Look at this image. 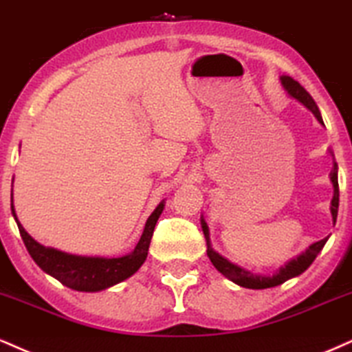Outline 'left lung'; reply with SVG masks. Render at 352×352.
I'll return each instance as SVG.
<instances>
[{"label":"left lung","instance_id":"8db88e82","mask_svg":"<svg viewBox=\"0 0 352 352\" xmlns=\"http://www.w3.org/2000/svg\"><path fill=\"white\" fill-rule=\"evenodd\" d=\"M282 84L293 98H296V100L303 103L307 109L313 111V115L318 118V122L323 123V118H321V113H320V110H318V105L315 103V100H313L311 95H309L307 90H305L303 87L298 84V82L293 80L292 77L283 76ZM329 176H331V181L334 186V197L331 201V214H333V221L336 222L338 208H340V184H338V164L336 163H334V168ZM201 224H202V232H204L206 241H208V257L210 258V262H212V265L216 267L222 275L227 276L229 280H232L234 283L241 285V287H243V288H252V290H263V288L276 287V285H282L287 282V280L293 278V276H298L300 274H303V272L307 270L309 265H311L313 260L316 258V255L320 254L321 249L324 247L326 241H328V239H323V241H318L316 243H313V245H309V249L305 252V254H301L300 257H296L295 260H292V262H288L287 265L280 268L278 274H275L274 276H262V275L250 274V272H247L241 267L234 265V263H230L227 258L221 257L217 252H214L212 247H210L209 229H208V224H206L204 219L201 221Z\"/></svg>","mask_w":352,"mask_h":352}]
</instances>
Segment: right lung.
<instances>
[{
    "instance_id": "obj_1",
    "label": "right lung",
    "mask_w": 352,
    "mask_h": 352,
    "mask_svg": "<svg viewBox=\"0 0 352 352\" xmlns=\"http://www.w3.org/2000/svg\"><path fill=\"white\" fill-rule=\"evenodd\" d=\"M164 204L161 202L155 212L148 217L146 226H144L143 235L140 242L136 243L135 250L130 255L118 258H103V257H80V255H70L65 252L47 249V247L37 243L34 239L29 235L24 227L19 224L16 219V212L11 210L18 222V229L21 237H23L24 245L31 255L32 260L39 265L45 274H49L54 278H57L62 285L72 288L77 292H100L105 288L113 287L128 276H131L143 265L146 260L148 247H150L153 230H155L156 221L163 212Z\"/></svg>"
}]
</instances>
